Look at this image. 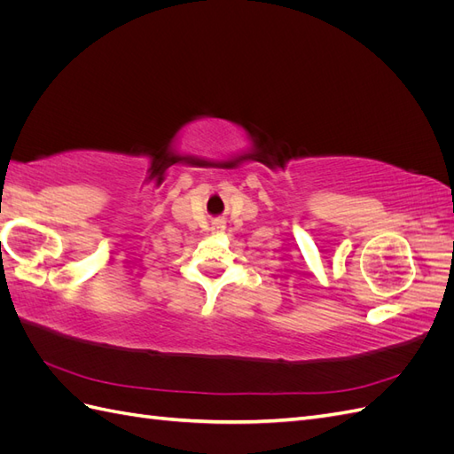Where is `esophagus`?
I'll return each instance as SVG.
<instances>
[{"label": "esophagus", "instance_id": "esophagus-1", "mask_svg": "<svg viewBox=\"0 0 454 454\" xmlns=\"http://www.w3.org/2000/svg\"><path fill=\"white\" fill-rule=\"evenodd\" d=\"M212 229H214V231H215V232H222V231H223V229H225V223H223V222H215V223H214V227H212Z\"/></svg>", "mask_w": 454, "mask_h": 454}]
</instances>
